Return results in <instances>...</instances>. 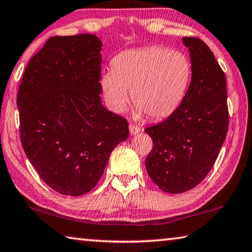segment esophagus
<instances>
[{
    "label": "esophagus",
    "mask_w": 252,
    "mask_h": 252,
    "mask_svg": "<svg viewBox=\"0 0 252 252\" xmlns=\"http://www.w3.org/2000/svg\"><path fill=\"white\" fill-rule=\"evenodd\" d=\"M129 131H130L131 134L134 135V134L139 133V131H140V126H135V125H130L129 126Z\"/></svg>",
    "instance_id": "esophagus-1"
}]
</instances>
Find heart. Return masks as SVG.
I'll list each match as a JSON object with an SVG mask.
<instances>
[{"label":"heart","instance_id":"heart-1","mask_svg":"<svg viewBox=\"0 0 252 252\" xmlns=\"http://www.w3.org/2000/svg\"><path fill=\"white\" fill-rule=\"evenodd\" d=\"M190 78L191 63L185 54L154 46L115 56L111 70L101 76L99 84L105 101L115 112L126 110L130 90L137 113L161 119L181 104Z\"/></svg>","mask_w":252,"mask_h":252}]
</instances>
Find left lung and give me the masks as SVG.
<instances>
[{
  "mask_svg": "<svg viewBox=\"0 0 252 252\" xmlns=\"http://www.w3.org/2000/svg\"><path fill=\"white\" fill-rule=\"evenodd\" d=\"M191 63V81L179 106L145 132L154 147L146 169L161 190L170 194L198 185L217 160L229 127L225 75L198 38L184 37Z\"/></svg>",
  "mask_w": 252,
  "mask_h": 252,
  "instance_id": "obj_1",
  "label": "left lung"
}]
</instances>
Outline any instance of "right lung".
I'll return each mask as SVG.
<instances>
[{
    "mask_svg": "<svg viewBox=\"0 0 252 252\" xmlns=\"http://www.w3.org/2000/svg\"><path fill=\"white\" fill-rule=\"evenodd\" d=\"M102 41L83 33L51 37L30 59L17 104L20 138L40 178L63 195L96 185L127 121L102 104Z\"/></svg>",
    "mask_w": 252,
    "mask_h": 252,
    "instance_id": "right-lung-1",
    "label": "right lung"
}]
</instances>
